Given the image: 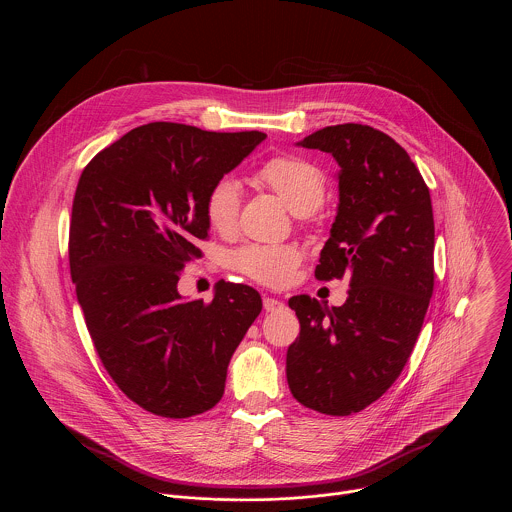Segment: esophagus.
I'll use <instances>...</instances> for the list:
<instances>
[{
    "instance_id": "obj_1",
    "label": "esophagus",
    "mask_w": 512,
    "mask_h": 512,
    "mask_svg": "<svg viewBox=\"0 0 512 512\" xmlns=\"http://www.w3.org/2000/svg\"><path fill=\"white\" fill-rule=\"evenodd\" d=\"M286 307V303L282 299H276V297H264V309L268 313H274V311H282Z\"/></svg>"
}]
</instances>
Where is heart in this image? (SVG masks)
I'll use <instances>...</instances> for the list:
<instances>
[{
	"instance_id": "b5f03b06",
	"label": "heart",
	"mask_w": 512,
	"mask_h": 512,
	"mask_svg": "<svg viewBox=\"0 0 512 512\" xmlns=\"http://www.w3.org/2000/svg\"><path fill=\"white\" fill-rule=\"evenodd\" d=\"M254 181L276 193L295 215L315 211L325 197V175L309 159L297 155H276L264 161ZM240 213V187L230 177L217 179L205 197V219L222 236L234 232ZM299 250L290 244H258L240 246L228 256V266L238 274L268 286L282 288L290 284L299 266Z\"/></svg>"
}]
</instances>
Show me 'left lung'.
<instances>
[{"instance_id":"1","label":"left lung","mask_w":512,"mask_h":512,"mask_svg":"<svg viewBox=\"0 0 512 512\" xmlns=\"http://www.w3.org/2000/svg\"><path fill=\"white\" fill-rule=\"evenodd\" d=\"M299 146L341 165L339 209L315 278L347 276L351 288L341 307L309 295L288 301L299 337L286 374L305 408L351 416L394 384L422 331L436 276L432 199L406 149L370 126H327Z\"/></svg>"}]
</instances>
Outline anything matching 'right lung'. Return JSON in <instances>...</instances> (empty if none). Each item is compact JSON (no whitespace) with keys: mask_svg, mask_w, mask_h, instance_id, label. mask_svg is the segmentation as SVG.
Wrapping results in <instances>:
<instances>
[{"mask_svg":"<svg viewBox=\"0 0 512 512\" xmlns=\"http://www.w3.org/2000/svg\"><path fill=\"white\" fill-rule=\"evenodd\" d=\"M264 138L151 122L96 153L78 179L69 232L76 297L102 365L155 416L211 410L262 311L250 286L219 282L205 303L183 301L177 282L203 256L209 187Z\"/></svg>","mask_w":512,"mask_h":512,"instance_id":"obj_1","label":"right lung"}]
</instances>
